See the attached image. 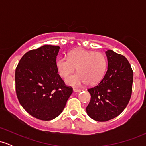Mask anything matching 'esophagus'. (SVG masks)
Segmentation results:
<instances>
[{
  "label": "esophagus",
  "mask_w": 146,
  "mask_h": 146,
  "mask_svg": "<svg viewBox=\"0 0 146 146\" xmlns=\"http://www.w3.org/2000/svg\"><path fill=\"white\" fill-rule=\"evenodd\" d=\"M81 89H78V88H73V92H75V93H78V92L81 91Z\"/></svg>",
  "instance_id": "obj_1"
}]
</instances>
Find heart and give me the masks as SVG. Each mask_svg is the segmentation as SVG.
<instances>
[{
    "mask_svg": "<svg viewBox=\"0 0 146 146\" xmlns=\"http://www.w3.org/2000/svg\"><path fill=\"white\" fill-rule=\"evenodd\" d=\"M56 68L60 76L65 78L77 67L78 73L66 78V84L79 87L88 84L95 85L104 76L107 68V59L101 52L84 49L71 51L68 57L61 56L56 62Z\"/></svg>",
    "mask_w": 146,
    "mask_h": 146,
    "instance_id": "obj_1",
    "label": "heart"
}]
</instances>
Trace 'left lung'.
Wrapping results in <instances>:
<instances>
[{
    "mask_svg": "<svg viewBox=\"0 0 146 146\" xmlns=\"http://www.w3.org/2000/svg\"><path fill=\"white\" fill-rule=\"evenodd\" d=\"M108 69L97 86L88 91L91 95L87 115L98 121H106L119 115L130 101L133 71L128 60L113 50L106 51Z\"/></svg>",
    "mask_w": 146,
    "mask_h": 146,
    "instance_id": "left-lung-1",
    "label": "left lung"
}]
</instances>
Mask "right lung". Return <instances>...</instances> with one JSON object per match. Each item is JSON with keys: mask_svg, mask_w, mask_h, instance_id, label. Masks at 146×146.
Segmentation results:
<instances>
[{"mask_svg": "<svg viewBox=\"0 0 146 146\" xmlns=\"http://www.w3.org/2000/svg\"><path fill=\"white\" fill-rule=\"evenodd\" d=\"M60 47L46 44L22 57L16 68L18 101L29 115L49 121L63 111L73 93L58 73L56 62Z\"/></svg>", "mask_w": 146, "mask_h": 146, "instance_id": "right-lung-1", "label": "right lung"}]
</instances>
